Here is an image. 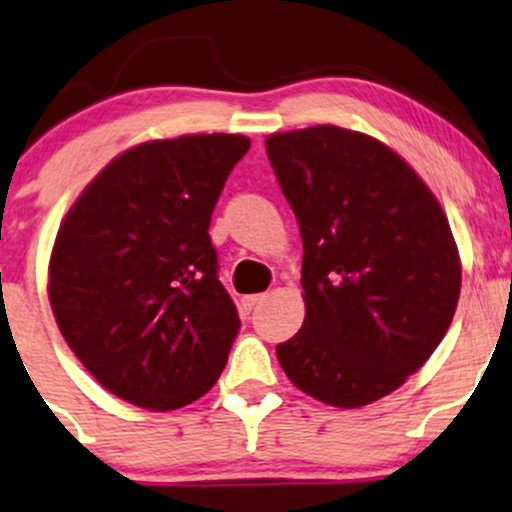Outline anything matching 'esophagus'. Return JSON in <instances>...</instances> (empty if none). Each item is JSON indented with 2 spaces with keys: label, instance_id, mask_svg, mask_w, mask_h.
<instances>
[{
  "label": "esophagus",
  "instance_id": "34e87169",
  "mask_svg": "<svg viewBox=\"0 0 512 512\" xmlns=\"http://www.w3.org/2000/svg\"><path fill=\"white\" fill-rule=\"evenodd\" d=\"M265 299H267L265 294H250V297H245V301H242V304H245V309L250 311V309H255V306H260Z\"/></svg>",
  "mask_w": 512,
  "mask_h": 512
}]
</instances>
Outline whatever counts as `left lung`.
<instances>
[{"label":"left lung","mask_w":512,"mask_h":512,"mask_svg":"<svg viewBox=\"0 0 512 512\" xmlns=\"http://www.w3.org/2000/svg\"><path fill=\"white\" fill-rule=\"evenodd\" d=\"M267 157L304 242V326L277 358L326 405H370L417 373L461 292L449 220L400 154L363 132L270 134Z\"/></svg>","instance_id":"1"}]
</instances>
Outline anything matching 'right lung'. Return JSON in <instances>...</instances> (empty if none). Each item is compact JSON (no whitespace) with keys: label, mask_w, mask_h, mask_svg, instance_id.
<instances>
[{"label":"right lung","mask_w":512,"mask_h":512,"mask_svg":"<svg viewBox=\"0 0 512 512\" xmlns=\"http://www.w3.org/2000/svg\"><path fill=\"white\" fill-rule=\"evenodd\" d=\"M242 134H184L127 149L85 186L48 262L63 338L98 383L154 412L206 395L240 331L218 279L211 213Z\"/></svg>","instance_id":"add662e5"}]
</instances>
